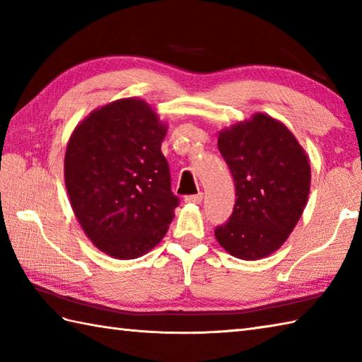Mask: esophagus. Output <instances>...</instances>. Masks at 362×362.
<instances>
[{
    "mask_svg": "<svg viewBox=\"0 0 362 362\" xmlns=\"http://www.w3.org/2000/svg\"><path fill=\"white\" fill-rule=\"evenodd\" d=\"M202 199H204V194H202V193H197V194L187 196L185 201H187L188 204H201Z\"/></svg>",
    "mask_w": 362,
    "mask_h": 362,
    "instance_id": "1",
    "label": "esophagus"
}]
</instances>
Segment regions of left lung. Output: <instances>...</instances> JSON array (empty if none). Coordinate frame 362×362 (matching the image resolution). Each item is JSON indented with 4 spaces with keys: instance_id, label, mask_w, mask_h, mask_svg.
Instances as JSON below:
<instances>
[{
    "instance_id": "left-lung-1",
    "label": "left lung",
    "mask_w": 362,
    "mask_h": 362,
    "mask_svg": "<svg viewBox=\"0 0 362 362\" xmlns=\"http://www.w3.org/2000/svg\"><path fill=\"white\" fill-rule=\"evenodd\" d=\"M218 148L233 175L236 201L214 236L236 258L271 255L288 240L308 201V156L283 122L264 113L222 130Z\"/></svg>"
}]
</instances>
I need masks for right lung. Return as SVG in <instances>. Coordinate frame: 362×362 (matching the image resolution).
I'll use <instances>...</instances> for the list:
<instances>
[{
  "label": "right lung",
  "instance_id": "obj_1",
  "mask_svg": "<svg viewBox=\"0 0 362 362\" xmlns=\"http://www.w3.org/2000/svg\"><path fill=\"white\" fill-rule=\"evenodd\" d=\"M166 126L141 99L91 112L65 153V185L83 232L99 250L134 259L163 240L179 197L161 153Z\"/></svg>",
  "mask_w": 362,
  "mask_h": 362
}]
</instances>
